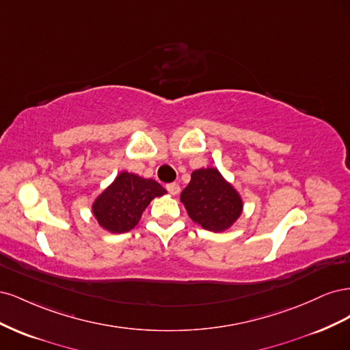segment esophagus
<instances>
[{
	"instance_id": "1",
	"label": "esophagus",
	"mask_w": 350,
	"mask_h": 350,
	"mask_svg": "<svg viewBox=\"0 0 350 350\" xmlns=\"http://www.w3.org/2000/svg\"><path fill=\"white\" fill-rule=\"evenodd\" d=\"M166 189H167V193L171 194V196H176V194L179 193V185H178L176 183L167 184V185H166Z\"/></svg>"
}]
</instances>
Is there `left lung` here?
<instances>
[{"mask_svg":"<svg viewBox=\"0 0 350 350\" xmlns=\"http://www.w3.org/2000/svg\"><path fill=\"white\" fill-rule=\"evenodd\" d=\"M179 198L194 224L211 232L228 230L243 210L241 194L213 166L193 171Z\"/></svg>","mask_w":350,"mask_h":350,"instance_id":"8db88e82","label":"left lung"}]
</instances>
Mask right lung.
Listing matches in <instances>:
<instances>
[{
  "label": "right lung",
  "mask_w": 350,
  "mask_h": 350,
  "mask_svg": "<svg viewBox=\"0 0 350 350\" xmlns=\"http://www.w3.org/2000/svg\"><path fill=\"white\" fill-rule=\"evenodd\" d=\"M166 189L154 179L122 171L92 203L98 225L111 234H124L139 224L143 211Z\"/></svg>",
  "instance_id": "1"
}]
</instances>
